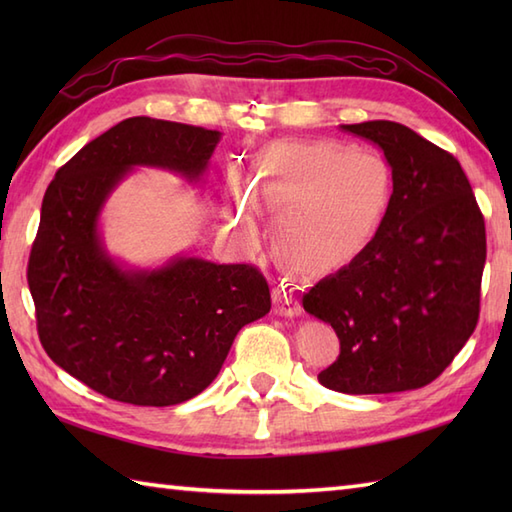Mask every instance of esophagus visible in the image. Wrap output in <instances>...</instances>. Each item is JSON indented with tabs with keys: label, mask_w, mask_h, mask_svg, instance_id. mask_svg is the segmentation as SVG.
Segmentation results:
<instances>
[{
	"label": "esophagus",
	"mask_w": 512,
	"mask_h": 512,
	"mask_svg": "<svg viewBox=\"0 0 512 512\" xmlns=\"http://www.w3.org/2000/svg\"><path fill=\"white\" fill-rule=\"evenodd\" d=\"M297 288L288 279H281V284L275 286L273 290V299H275V312L279 317H297L301 314V306L297 301Z\"/></svg>",
	"instance_id": "obj_1"
}]
</instances>
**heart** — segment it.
<instances>
[{
    "label": "heart",
    "instance_id": "heart-1",
    "mask_svg": "<svg viewBox=\"0 0 512 512\" xmlns=\"http://www.w3.org/2000/svg\"><path fill=\"white\" fill-rule=\"evenodd\" d=\"M246 200L277 215L273 244L299 273L345 262L374 235L391 198V169L372 149L334 143H277L250 169ZM228 224L244 237L255 220L244 202L228 206Z\"/></svg>",
    "mask_w": 512,
    "mask_h": 512
}]
</instances>
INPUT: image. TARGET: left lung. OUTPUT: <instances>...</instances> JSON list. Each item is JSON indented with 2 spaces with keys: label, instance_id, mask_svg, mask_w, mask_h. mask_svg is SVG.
Segmentation results:
<instances>
[{
  "label": "left lung",
  "instance_id": "obj_1",
  "mask_svg": "<svg viewBox=\"0 0 512 512\" xmlns=\"http://www.w3.org/2000/svg\"><path fill=\"white\" fill-rule=\"evenodd\" d=\"M372 140L394 191L376 235L303 295L341 354L319 383L343 394H394L436 380L480 319L484 215L449 151L394 121L341 125Z\"/></svg>",
  "mask_w": 512,
  "mask_h": 512
}]
</instances>
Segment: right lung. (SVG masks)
<instances>
[{"instance_id": "add662e5", "label": "right lung", "mask_w": 512, "mask_h": 512, "mask_svg": "<svg viewBox=\"0 0 512 512\" xmlns=\"http://www.w3.org/2000/svg\"><path fill=\"white\" fill-rule=\"evenodd\" d=\"M215 129L134 116L65 162L43 195L28 286L43 350L99 394L140 407L198 396L220 374L237 332L270 310L266 277L250 264L176 257L125 270L99 233L105 200L132 167L200 180Z\"/></svg>"}]
</instances>
